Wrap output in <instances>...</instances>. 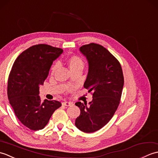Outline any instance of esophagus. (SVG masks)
Listing matches in <instances>:
<instances>
[{
	"label": "esophagus",
	"mask_w": 158,
	"mask_h": 158,
	"mask_svg": "<svg viewBox=\"0 0 158 158\" xmlns=\"http://www.w3.org/2000/svg\"><path fill=\"white\" fill-rule=\"evenodd\" d=\"M62 105L66 106H70L73 105V103L71 102H62Z\"/></svg>",
	"instance_id": "1"
}]
</instances>
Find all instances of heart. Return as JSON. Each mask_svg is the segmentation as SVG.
Instances as JSON below:
<instances>
[{"instance_id":"heart-1","label":"heart","mask_w":158,"mask_h":158,"mask_svg":"<svg viewBox=\"0 0 158 158\" xmlns=\"http://www.w3.org/2000/svg\"><path fill=\"white\" fill-rule=\"evenodd\" d=\"M67 65H68L69 68L70 70H72L73 69H78V68H83V65H84V63H83V61L81 58H79L78 56H73L70 57L68 59H67ZM58 67V64H55L53 65L52 69V73H53Z\"/></svg>"}]
</instances>
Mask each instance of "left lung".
Here are the masks:
<instances>
[{
	"mask_svg": "<svg viewBox=\"0 0 158 158\" xmlns=\"http://www.w3.org/2000/svg\"><path fill=\"white\" fill-rule=\"evenodd\" d=\"M79 51L88 62L84 88L93 92L89 104L77 102L80 115L76 127L82 132H94L102 128L112 118L119 106L123 87V75L119 62L102 45L90 43Z\"/></svg>",
	"mask_w": 158,
	"mask_h": 158,
	"instance_id": "obj_1",
	"label": "left lung"
}]
</instances>
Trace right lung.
Instances as JSON below:
<instances>
[{"label":"right lung","mask_w":158,"mask_h":158,"mask_svg":"<svg viewBox=\"0 0 158 158\" xmlns=\"http://www.w3.org/2000/svg\"><path fill=\"white\" fill-rule=\"evenodd\" d=\"M63 50L48 45H33L20 54L9 74L7 95L15 115L32 130H42L62 104L57 100L41 102L39 86L43 85L53 62Z\"/></svg>","instance_id":"obj_1"}]
</instances>
